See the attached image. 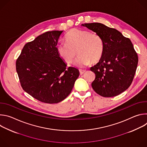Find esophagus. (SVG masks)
<instances>
[{
    "label": "esophagus",
    "mask_w": 147,
    "mask_h": 147,
    "mask_svg": "<svg viewBox=\"0 0 147 147\" xmlns=\"http://www.w3.org/2000/svg\"><path fill=\"white\" fill-rule=\"evenodd\" d=\"M79 71H80V75H82V74H83L84 73L86 72V70H80Z\"/></svg>",
    "instance_id": "1"
}]
</instances>
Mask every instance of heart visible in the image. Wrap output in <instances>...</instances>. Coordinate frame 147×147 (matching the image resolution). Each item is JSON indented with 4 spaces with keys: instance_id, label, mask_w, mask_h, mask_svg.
I'll use <instances>...</instances> for the list:
<instances>
[{
    "instance_id": "1",
    "label": "heart",
    "mask_w": 147,
    "mask_h": 147,
    "mask_svg": "<svg viewBox=\"0 0 147 147\" xmlns=\"http://www.w3.org/2000/svg\"><path fill=\"white\" fill-rule=\"evenodd\" d=\"M66 42H60L57 45V52L66 64L73 61L77 52L79 56L75 64L80 67L89 65L98 61L103 52L102 38L96 33L87 30L74 28L66 35Z\"/></svg>"
}]
</instances>
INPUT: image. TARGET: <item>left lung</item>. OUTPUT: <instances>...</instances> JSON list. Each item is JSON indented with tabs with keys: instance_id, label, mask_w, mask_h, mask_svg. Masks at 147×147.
<instances>
[{
	"instance_id": "obj_1",
	"label": "left lung",
	"mask_w": 147,
	"mask_h": 147,
	"mask_svg": "<svg viewBox=\"0 0 147 147\" xmlns=\"http://www.w3.org/2000/svg\"><path fill=\"white\" fill-rule=\"evenodd\" d=\"M102 39L103 52L90 70L95 73L93 90L103 97L117 96L131 85L138 65V56L130 39L117 30L99 23L81 24Z\"/></svg>"
}]
</instances>
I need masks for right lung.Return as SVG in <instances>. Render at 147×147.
I'll return each mask as SVG.
<instances>
[{"label": "right lung", "instance_id": "right-lung-1", "mask_svg": "<svg viewBox=\"0 0 147 147\" xmlns=\"http://www.w3.org/2000/svg\"><path fill=\"white\" fill-rule=\"evenodd\" d=\"M63 31H51L27 43L16 61V71L23 89L35 99L57 103L71 92L79 70L59 56L56 46Z\"/></svg>", "mask_w": 147, "mask_h": 147}]
</instances>
